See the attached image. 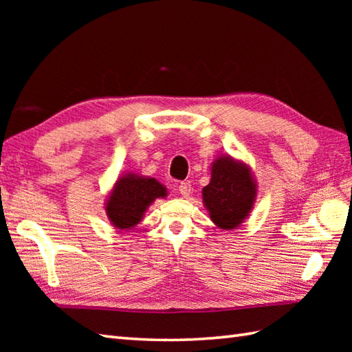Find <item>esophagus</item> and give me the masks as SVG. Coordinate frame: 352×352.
<instances>
[{
    "label": "esophagus",
    "mask_w": 352,
    "mask_h": 352,
    "mask_svg": "<svg viewBox=\"0 0 352 352\" xmlns=\"http://www.w3.org/2000/svg\"><path fill=\"white\" fill-rule=\"evenodd\" d=\"M178 190H180V193L183 197H188L190 193V182L186 180V182H182L180 184H178Z\"/></svg>",
    "instance_id": "34e87169"
}]
</instances>
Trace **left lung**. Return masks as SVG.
<instances>
[{"label":"left lung","instance_id":"left-lung-1","mask_svg":"<svg viewBox=\"0 0 352 352\" xmlns=\"http://www.w3.org/2000/svg\"><path fill=\"white\" fill-rule=\"evenodd\" d=\"M203 199L212 221L223 230L241 226L256 199V184L248 166L230 157L216 160L212 180L203 189Z\"/></svg>","mask_w":352,"mask_h":352}]
</instances>
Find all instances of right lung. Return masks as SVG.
I'll return each instance as SVG.
<instances>
[{
  "label": "right lung",
  "instance_id": "add662e5",
  "mask_svg": "<svg viewBox=\"0 0 352 352\" xmlns=\"http://www.w3.org/2000/svg\"><path fill=\"white\" fill-rule=\"evenodd\" d=\"M159 197H166V189L155 178L121 177L107 201L109 219L119 230L131 228L139 223L148 206Z\"/></svg>",
  "mask_w": 352,
  "mask_h": 352
}]
</instances>
